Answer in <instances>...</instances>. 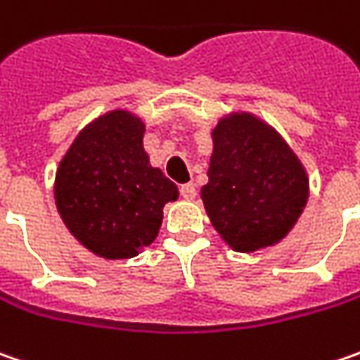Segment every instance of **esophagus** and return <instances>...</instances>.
I'll list each match as a JSON object with an SVG mask.
<instances>
[{
  "label": "esophagus",
  "instance_id": "1",
  "mask_svg": "<svg viewBox=\"0 0 360 360\" xmlns=\"http://www.w3.org/2000/svg\"><path fill=\"white\" fill-rule=\"evenodd\" d=\"M180 194H182V198L192 200V198L196 196V188H194V184H182V186H180Z\"/></svg>",
  "mask_w": 360,
  "mask_h": 360
}]
</instances>
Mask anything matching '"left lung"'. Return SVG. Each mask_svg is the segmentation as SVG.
<instances>
[{
    "instance_id": "8db88e82",
    "label": "left lung",
    "mask_w": 360,
    "mask_h": 360,
    "mask_svg": "<svg viewBox=\"0 0 360 360\" xmlns=\"http://www.w3.org/2000/svg\"><path fill=\"white\" fill-rule=\"evenodd\" d=\"M208 182L200 188L208 219L239 253L279 243L304 212L310 180L285 139L253 113H231L212 129Z\"/></svg>"
}]
</instances>
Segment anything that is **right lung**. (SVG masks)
<instances>
[{
    "mask_svg": "<svg viewBox=\"0 0 360 360\" xmlns=\"http://www.w3.org/2000/svg\"><path fill=\"white\" fill-rule=\"evenodd\" d=\"M143 121L107 111L82 127L63 155L54 200L70 235L103 259H129L158 237L178 186L150 164Z\"/></svg>",
    "mask_w": 360,
    "mask_h": 360,
    "instance_id": "add662e5",
    "label": "right lung"
}]
</instances>
